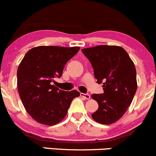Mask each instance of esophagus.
<instances>
[{"mask_svg":"<svg viewBox=\"0 0 156 156\" xmlns=\"http://www.w3.org/2000/svg\"><path fill=\"white\" fill-rule=\"evenodd\" d=\"M81 96H82L83 98H84L85 99H90V96L88 93H81Z\"/></svg>","mask_w":156,"mask_h":156,"instance_id":"esophagus-1","label":"esophagus"}]
</instances>
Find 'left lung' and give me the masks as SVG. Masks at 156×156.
<instances>
[{
    "label": "left lung",
    "instance_id": "1",
    "mask_svg": "<svg viewBox=\"0 0 156 156\" xmlns=\"http://www.w3.org/2000/svg\"><path fill=\"white\" fill-rule=\"evenodd\" d=\"M90 62L98 83H102L104 93L93 94L99 108L92 114L96 122L109 125L125 114L137 90L136 69L124 48L101 45L83 48Z\"/></svg>",
    "mask_w": 156,
    "mask_h": 156
}]
</instances>
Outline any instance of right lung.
<instances>
[{"label":"right lung","mask_w":156,"mask_h":156,"mask_svg":"<svg viewBox=\"0 0 156 156\" xmlns=\"http://www.w3.org/2000/svg\"><path fill=\"white\" fill-rule=\"evenodd\" d=\"M79 47L37 46L24 55L17 70V86L23 105L31 117L46 126L57 124L66 117L77 90L63 91L52 85L60 78L67 62Z\"/></svg>","instance_id":"obj_1"}]
</instances>
